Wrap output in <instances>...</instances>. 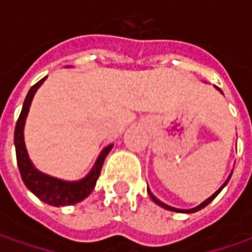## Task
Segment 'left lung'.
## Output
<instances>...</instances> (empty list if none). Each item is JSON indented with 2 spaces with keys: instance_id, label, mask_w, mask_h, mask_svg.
<instances>
[{
  "instance_id": "left-lung-1",
  "label": "left lung",
  "mask_w": 252,
  "mask_h": 252,
  "mask_svg": "<svg viewBox=\"0 0 252 252\" xmlns=\"http://www.w3.org/2000/svg\"><path fill=\"white\" fill-rule=\"evenodd\" d=\"M230 177H231V175H230ZM230 177H228V179H230ZM228 179H227V181H226V182H224V184H223V185H221V187H220V189H219L218 192H215V193H213V195H212L210 198L206 199V200H205L203 203H200V205H199V206H196V208L189 209V210H181V209L171 208V206H168V205H165V203H162V202H160L158 199L156 198V196H154V195L151 193L150 190H149V193H150L151 199H153V200H154V202H156L157 205H160L161 208L168 209V210H172V212H184V213H193V212H198V210H200V209H203V208H205V206H208L209 203H210V202H212V200H213V199L216 198V196H218L219 193H220V190H221V189H223V188H224V187H226V184H227V182H228Z\"/></svg>"
}]
</instances>
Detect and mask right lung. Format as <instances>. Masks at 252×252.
Wrapping results in <instances>:
<instances>
[{"label": "right lung", "instance_id": "obj_1", "mask_svg": "<svg viewBox=\"0 0 252 252\" xmlns=\"http://www.w3.org/2000/svg\"><path fill=\"white\" fill-rule=\"evenodd\" d=\"M44 80H46V77L42 78L40 81H37L29 90L26 98H25L22 112H21L18 122H16L14 137L15 150H16V162H18V168H19L21 177H22V181L26 185V188L32 190L42 202L47 203V205H52V206H57V208L59 206H68V205H74L77 202L84 200L94 190L96 179L101 174L105 157L111 151L112 146H108L105 150L102 151L91 172L84 179L78 181V182H65V181H62V179L44 175V174L39 172L37 169L34 168L31 160H29V157H28L26 149H25L24 126L25 119H26L29 108H31V102L33 99L34 92L42 85Z\"/></svg>", "mask_w": 252, "mask_h": 252}]
</instances>
